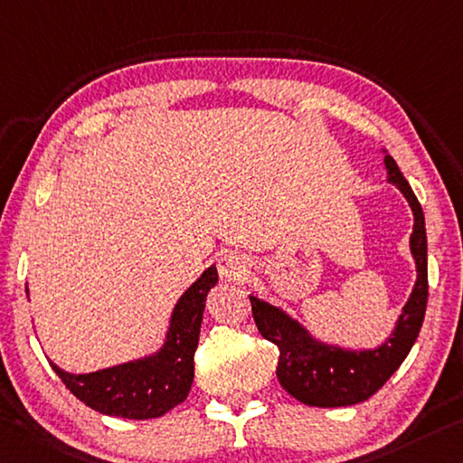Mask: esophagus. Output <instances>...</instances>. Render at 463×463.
I'll return each mask as SVG.
<instances>
[{"instance_id": "esophagus-1", "label": "esophagus", "mask_w": 463, "mask_h": 463, "mask_svg": "<svg viewBox=\"0 0 463 463\" xmlns=\"http://www.w3.org/2000/svg\"><path fill=\"white\" fill-rule=\"evenodd\" d=\"M218 271L222 280L237 282L249 274V258L241 251H226L220 255Z\"/></svg>"}]
</instances>
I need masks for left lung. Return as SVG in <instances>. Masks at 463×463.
Here are the masks:
<instances>
[{"label": "left lung", "mask_w": 463, "mask_h": 463, "mask_svg": "<svg viewBox=\"0 0 463 463\" xmlns=\"http://www.w3.org/2000/svg\"><path fill=\"white\" fill-rule=\"evenodd\" d=\"M385 154L387 181L400 189L414 214L410 251L416 263V282L408 303L395 321L390 337L377 348L348 350L326 344L315 337L309 329L292 319L280 307H274L258 297L251 298V311L260 334L276 344L280 350L276 375L280 385L292 398L317 408H340L369 400L385 385L403 358L412 350L420 334L424 311L429 298V260H427V229L424 214L412 187L403 179L395 160Z\"/></svg>", "instance_id": "1"}]
</instances>
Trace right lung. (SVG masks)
Wrapping results in <instances>:
<instances>
[{"mask_svg":"<svg viewBox=\"0 0 463 463\" xmlns=\"http://www.w3.org/2000/svg\"><path fill=\"white\" fill-rule=\"evenodd\" d=\"M216 282V266H210L183 292L173 309L165 344L154 354L80 375L60 369L55 363L51 366L80 402L100 414L129 420L166 414L192 390L205 297Z\"/></svg>","mask_w":463,"mask_h":463,"instance_id":"1","label":"right lung"}]
</instances>
